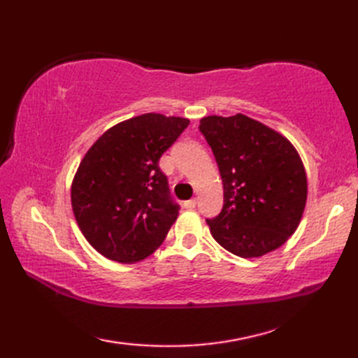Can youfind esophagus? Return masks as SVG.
Here are the masks:
<instances>
[{
  "label": "esophagus",
  "mask_w": 358,
  "mask_h": 358,
  "mask_svg": "<svg viewBox=\"0 0 358 358\" xmlns=\"http://www.w3.org/2000/svg\"><path fill=\"white\" fill-rule=\"evenodd\" d=\"M195 206H196V200H195V199L185 201V208H186V209H194Z\"/></svg>",
  "instance_id": "esophagus-1"
}]
</instances>
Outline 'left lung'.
I'll return each instance as SVG.
<instances>
[{"label":"left lung","instance_id":"8db88e82","mask_svg":"<svg viewBox=\"0 0 358 358\" xmlns=\"http://www.w3.org/2000/svg\"><path fill=\"white\" fill-rule=\"evenodd\" d=\"M200 131L223 180V209L206 220L212 237L241 258L283 246L299 227L308 199L306 171L294 144L243 113L204 117Z\"/></svg>","mask_w":358,"mask_h":358}]
</instances>
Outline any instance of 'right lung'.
<instances>
[{
  "mask_svg": "<svg viewBox=\"0 0 358 358\" xmlns=\"http://www.w3.org/2000/svg\"><path fill=\"white\" fill-rule=\"evenodd\" d=\"M187 118L143 113L109 127L83 157L71 187L81 234L96 252L131 264L162 245L178 217L158 162Z\"/></svg>",
  "mask_w": 358,
  "mask_h": 358,
  "instance_id": "add662e5",
  "label": "right lung"
}]
</instances>
